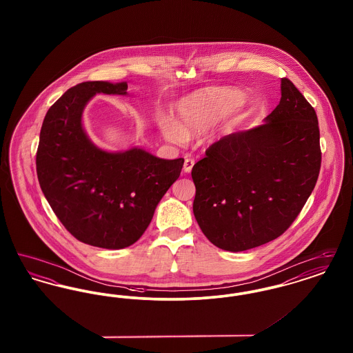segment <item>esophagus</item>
<instances>
[{"mask_svg":"<svg viewBox=\"0 0 353 353\" xmlns=\"http://www.w3.org/2000/svg\"><path fill=\"white\" fill-rule=\"evenodd\" d=\"M194 165V159H190V157H186L184 161V172L185 173H189L192 172V168Z\"/></svg>","mask_w":353,"mask_h":353,"instance_id":"esophagus-1","label":"esophagus"}]
</instances>
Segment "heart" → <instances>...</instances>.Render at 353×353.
<instances>
[{
    "mask_svg": "<svg viewBox=\"0 0 353 353\" xmlns=\"http://www.w3.org/2000/svg\"><path fill=\"white\" fill-rule=\"evenodd\" d=\"M239 101V94L230 88H210L196 92L177 104V123L167 118L159 120L160 131L169 141L181 144L186 136L208 131Z\"/></svg>",
    "mask_w": 353,
    "mask_h": 353,
    "instance_id": "b5f03b06",
    "label": "heart"
}]
</instances>
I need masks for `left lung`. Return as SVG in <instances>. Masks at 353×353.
Returning <instances> with one entry per match:
<instances>
[{
  "mask_svg": "<svg viewBox=\"0 0 353 353\" xmlns=\"http://www.w3.org/2000/svg\"><path fill=\"white\" fill-rule=\"evenodd\" d=\"M281 91L265 124L223 136L192 169L194 217L222 250L245 252L283 234L318 181L316 112L290 79Z\"/></svg>",
  "mask_w": 353,
  "mask_h": 353,
  "instance_id": "obj_1",
  "label": "left lung"
}]
</instances>
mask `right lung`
<instances>
[{
  "mask_svg": "<svg viewBox=\"0 0 353 353\" xmlns=\"http://www.w3.org/2000/svg\"><path fill=\"white\" fill-rule=\"evenodd\" d=\"M127 82H83L68 90L43 119L37 176L52 212L78 241L101 249H124L143 235L157 203L184 165L131 148H98L82 124L95 94L127 95Z\"/></svg>",
  "mask_w": 353,
  "mask_h": 353,
  "instance_id": "right-lung-1",
  "label": "right lung"
}]
</instances>
